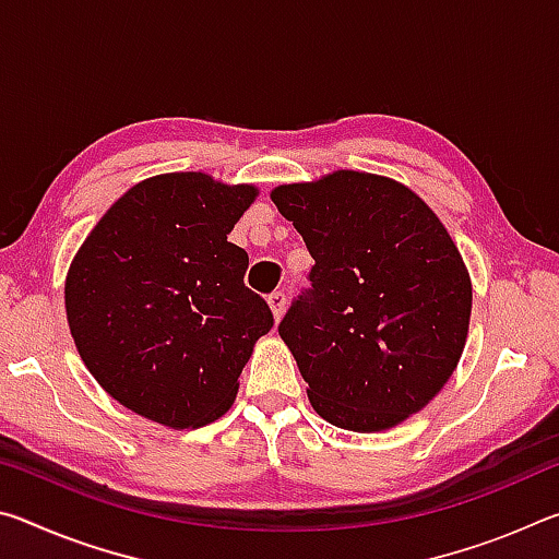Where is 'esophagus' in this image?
Returning <instances> with one entry per match:
<instances>
[{"label":"esophagus","mask_w":559,"mask_h":559,"mask_svg":"<svg viewBox=\"0 0 559 559\" xmlns=\"http://www.w3.org/2000/svg\"><path fill=\"white\" fill-rule=\"evenodd\" d=\"M269 306H271L273 318H276V323H278V320L283 318V313H286V293H283V290L271 293V296H269Z\"/></svg>","instance_id":"obj_1"}]
</instances>
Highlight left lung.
Returning <instances> with one entry per match:
<instances>
[{
  "label": "left lung",
  "instance_id": "obj_1",
  "mask_svg": "<svg viewBox=\"0 0 559 559\" xmlns=\"http://www.w3.org/2000/svg\"><path fill=\"white\" fill-rule=\"evenodd\" d=\"M316 266L278 335L333 427L384 431L421 412L456 370L471 276L431 206L396 179L337 169L271 192Z\"/></svg>",
  "mask_w": 559,
  "mask_h": 559
}]
</instances>
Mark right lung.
I'll use <instances>...</instances> for the list:
<instances>
[{"label": "right lung", "instance_id": "add662e5", "mask_svg": "<svg viewBox=\"0 0 559 559\" xmlns=\"http://www.w3.org/2000/svg\"><path fill=\"white\" fill-rule=\"evenodd\" d=\"M259 197L204 173L130 187L75 251L63 300L75 349L126 409L169 429L212 424L273 328L243 286L249 257L226 241Z\"/></svg>", "mask_w": 559, "mask_h": 559}]
</instances>
